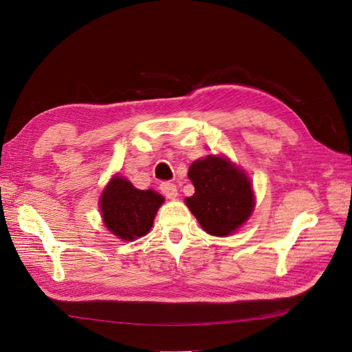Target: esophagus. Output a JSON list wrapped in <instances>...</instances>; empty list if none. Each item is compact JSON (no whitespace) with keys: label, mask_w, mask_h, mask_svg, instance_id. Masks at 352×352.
I'll return each mask as SVG.
<instances>
[{"label":"esophagus","mask_w":352,"mask_h":352,"mask_svg":"<svg viewBox=\"0 0 352 352\" xmlns=\"http://www.w3.org/2000/svg\"><path fill=\"white\" fill-rule=\"evenodd\" d=\"M160 190H162V193H164L168 197V199H175V197L178 196V188L173 183H168V182L162 183L160 184Z\"/></svg>","instance_id":"esophagus-1"}]
</instances>
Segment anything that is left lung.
<instances>
[{
	"label": "left lung",
	"instance_id": "8db88e82",
	"mask_svg": "<svg viewBox=\"0 0 352 352\" xmlns=\"http://www.w3.org/2000/svg\"><path fill=\"white\" fill-rule=\"evenodd\" d=\"M195 195L186 197L202 229L214 236H229L253 214L254 193L244 170L228 157L206 156L188 168Z\"/></svg>",
	"mask_w": 352,
	"mask_h": 352
}]
</instances>
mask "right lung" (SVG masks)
Wrapping results in <instances>:
<instances>
[{
    "mask_svg": "<svg viewBox=\"0 0 352 352\" xmlns=\"http://www.w3.org/2000/svg\"><path fill=\"white\" fill-rule=\"evenodd\" d=\"M164 196L155 190H140L120 175H114L99 197L102 220L113 235L133 241L148 233Z\"/></svg>",
    "mask_w": 352,
    "mask_h": 352,
    "instance_id": "obj_1",
    "label": "right lung"
}]
</instances>
